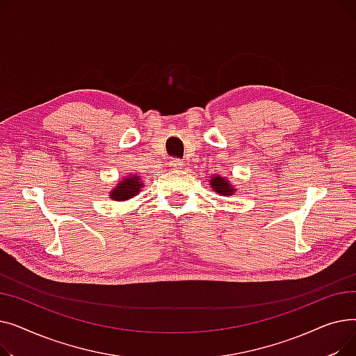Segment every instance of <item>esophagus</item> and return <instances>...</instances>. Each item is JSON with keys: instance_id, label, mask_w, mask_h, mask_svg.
Segmentation results:
<instances>
[{"instance_id": "obj_1", "label": "esophagus", "mask_w": 356, "mask_h": 356, "mask_svg": "<svg viewBox=\"0 0 356 356\" xmlns=\"http://www.w3.org/2000/svg\"><path fill=\"white\" fill-rule=\"evenodd\" d=\"M170 165H172L173 168H180V167L183 165V161H181V160H179V159H172Z\"/></svg>"}]
</instances>
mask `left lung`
Masks as SVG:
<instances>
[{"instance_id":"obj_1","label":"left lung","mask_w":356,"mask_h":356,"mask_svg":"<svg viewBox=\"0 0 356 356\" xmlns=\"http://www.w3.org/2000/svg\"><path fill=\"white\" fill-rule=\"evenodd\" d=\"M211 184H212V188L215 189V192H218V193H220V195H223V196L232 195V191H234V189H231L229 183H228L225 179H222V177H219V176L212 177V179H211Z\"/></svg>"}]
</instances>
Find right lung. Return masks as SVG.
I'll return each mask as SVG.
<instances>
[{
	"instance_id": "1",
	"label": "right lung",
	"mask_w": 356,
	"mask_h": 356,
	"mask_svg": "<svg viewBox=\"0 0 356 356\" xmlns=\"http://www.w3.org/2000/svg\"><path fill=\"white\" fill-rule=\"evenodd\" d=\"M141 181L138 179V176H134V177H128L125 179L122 183H120L117 188L112 191L111 193V197H114L115 200H127V199H131L133 196H136L140 189H141Z\"/></svg>"
}]
</instances>
